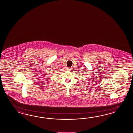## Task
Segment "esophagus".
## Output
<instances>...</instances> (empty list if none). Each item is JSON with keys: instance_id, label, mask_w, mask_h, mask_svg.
<instances>
[{"instance_id": "34e87169", "label": "esophagus", "mask_w": 133, "mask_h": 133, "mask_svg": "<svg viewBox=\"0 0 133 133\" xmlns=\"http://www.w3.org/2000/svg\"><path fill=\"white\" fill-rule=\"evenodd\" d=\"M66 70H67L68 71L70 70L71 68H66Z\"/></svg>"}]
</instances>
